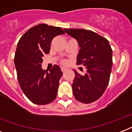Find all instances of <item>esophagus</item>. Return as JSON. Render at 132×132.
Segmentation results:
<instances>
[{"label": "esophagus", "mask_w": 132, "mask_h": 132, "mask_svg": "<svg viewBox=\"0 0 132 132\" xmlns=\"http://www.w3.org/2000/svg\"><path fill=\"white\" fill-rule=\"evenodd\" d=\"M61 70H62V72H65V71H66V68H61Z\"/></svg>", "instance_id": "34e87169"}]
</instances>
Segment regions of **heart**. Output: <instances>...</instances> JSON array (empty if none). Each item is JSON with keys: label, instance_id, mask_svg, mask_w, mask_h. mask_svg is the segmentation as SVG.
<instances>
[{"label": "heart", "instance_id": "obj_1", "mask_svg": "<svg viewBox=\"0 0 132 132\" xmlns=\"http://www.w3.org/2000/svg\"><path fill=\"white\" fill-rule=\"evenodd\" d=\"M62 63H63V64H66V62H65V61H62Z\"/></svg>", "mask_w": 132, "mask_h": 132}]
</instances>
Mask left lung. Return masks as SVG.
<instances>
[{
  "label": "left lung",
  "instance_id": "1",
  "mask_svg": "<svg viewBox=\"0 0 132 132\" xmlns=\"http://www.w3.org/2000/svg\"><path fill=\"white\" fill-rule=\"evenodd\" d=\"M64 30L76 39L80 46L77 64H82L87 68L84 75L74 70L73 95L79 102H94L102 96L109 84L112 66V50L106 38L92 31L81 29Z\"/></svg>",
  "mask_w": 132,
  "mask_h": 132
}]
</instances>
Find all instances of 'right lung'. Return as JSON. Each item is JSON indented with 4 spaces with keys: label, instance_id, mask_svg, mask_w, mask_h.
Instances as JSON below:
<instances>
[{
    "label": "right lung",
    "instance_id": "right-lung-1",
    "mask_svg": "<svg viewBox=\"0 0 132 132\" xmlns=\"http://www.w3.org/2000/svg\"><path fill=\"white\" fill-rule=\"evenodd\" d=\"M60 27L40 24L31 28L18 43L15 57L17 77L25 96L37 105L48 104L55 99L61 77L60 67L42 68V57L50 52L52 40L64 34Z\"/></svg>",
    "mask_w": 132,
    "mask_h": 132
}]
</instances>
